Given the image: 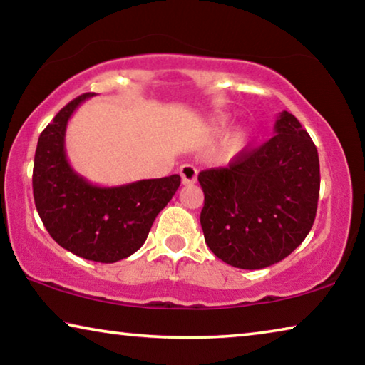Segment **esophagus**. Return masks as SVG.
Listing matches in <instances>:
<instances>
[{
  "instance_id": "obj_1",
  "label": "esophagus",
  "mask_w": 365,
  "mask_h": 365,
  "mask_svg": "<svg viewBox=\"0 0 365 365\" xmlns=\"http://www.w3.org/2000/svg\"><path fill=\"white\" fill-rule=\"evenodd\" d=\"M180 175L183 185H193L197 180V169L191 164H183L180 168Z\"/></svg>"
}]
</instances>
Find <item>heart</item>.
<instances>
[{
    "mask_svg": "<svg viewBox=\"0 0 365 365\" xmlns=\"http://www.w3.org/2000/svg\"><path fill=\"white\" fill-rule=\"evenodd\" d=\"M245 132L243 130H238L237 133H235V137H233V140H232V143H230V148L232 150H237V148L242 145V141L245 140Z\"/></svg>",
    "mask_w": 365,
    "mask_h": 365,
    "instance_id": "1",
    "label": "heart"
}]
</instances>
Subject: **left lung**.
Returning <instances> with one entry per match:
<instances>
[{
  "instance_id": "left-lung-1",
  "label": "left lung",
  "mask_w": 365,
  "mask_h": 365,
  "mask_svg": "<svg viewBox=\"0 0 365 365\" xmlns=\"http://www.w3.org/2000/svg\"><path fill=\"white\" fill-rule=\"evenodd\" d=\"M275 135L240 153L228 168L197 175L205 191L206 245L238 269L280 262L304 242L317 212L319 154L293 114H279Z\"/></svg>"
}]
</instances>
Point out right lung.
<instances>
[{
	"label": "right lung",
	"instance_id": "obj_1",
	"mask_svg": "<svg viewBox=\"0 0 365 365\" xmlns=\"http://www.w3.org/2000/svg\"><path fill=\"white\" fill-rule=\"evenodd\" d=\"M93 93L76 98L41 132L34 160V197L43 225L64 250L88 261L117 262L138 251L180 175L100 187L77 174L66 154L67 122Z\"/></svg>",
	"mask_w": 365,
	"mask_h": 365
}]
</instances>
